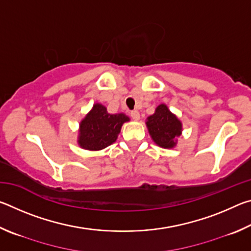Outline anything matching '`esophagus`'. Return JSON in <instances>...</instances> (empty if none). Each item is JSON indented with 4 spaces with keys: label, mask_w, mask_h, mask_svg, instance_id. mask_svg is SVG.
I'll use <instances>...</instances> for the list:
<instances>
[{
    "label": "esophagus",
    "mask_w": 251,
    "mask_h": 251,
    "mask_svg": "<svg viewBox=\"0 0 251 251\" xmlns=\"http://www.w3.org/2000/svg\"><path fill=\"white\" fill-rule=\"evenodd\" d=\"M130 116H131V118H133L134 121H138L139 118H141V116H139V112H138V110H136V109L131 110Z\"/></svg>",
    "instance_id": "esophagus-1"
}]
</instances>
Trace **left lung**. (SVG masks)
I'll use <instances>...</instances> for the list:
<instances>
[{"mask_svg": "<svg viewBox=\"0 0 251 251\" xmlns=\"http://www.w3.org/2000/svg\"><path fill=\"white\" fill-rule=\"evenodd\" d=\"M146 125L152 141L164 148L175 146V138L181 134V123L164 104L156 108L154 115L147 118Z\"/></svg>", "mask_w": 251, "mask_h": 251, "instance_id": "8db88e82", "label": "left lung"}]
</instances>
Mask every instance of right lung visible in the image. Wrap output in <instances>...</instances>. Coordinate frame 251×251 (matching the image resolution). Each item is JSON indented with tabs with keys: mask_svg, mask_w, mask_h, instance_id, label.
Segmentation results:
<instances>
[{
	"mask_svg": "<svg viewBox=\"0 0 251 251\" xmlns=\"http://www.w3.org/2000/svg\"><path fill=\"white\" fill-rule=\"evenodd\" d=\"M129 118L124 114H108L105 106L95 104L80 122L78 144L84 150L100 151L116 141L122 125Z\"/></svg>",
	"mask_w": 251,
	"mask_h": 251,
	"instance_id": "add662e5",
	"label": "right lung"
}]
</instances>
